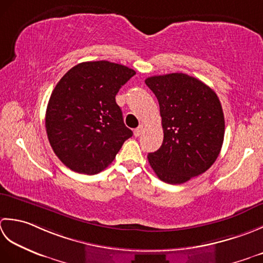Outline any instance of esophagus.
Segmentation results:
<instances>
[{
    "mask_svg": "<svg viewBox=\"0 0 263 263\" xmlns=\"http://www.w3.org/2000/svg\"><path fill=\"white\" fill-rule=\"evenodd\" d=\"M143 126H139V127H137L135 130H134V135H135L136 137H138V136H141L142 135V133H143Z\"/></svg>",
    "mask_w": 263,
    "mask_h": 263,
    "instance_id": "34e87169",
    "label": "esophagus"
}]
</instances>
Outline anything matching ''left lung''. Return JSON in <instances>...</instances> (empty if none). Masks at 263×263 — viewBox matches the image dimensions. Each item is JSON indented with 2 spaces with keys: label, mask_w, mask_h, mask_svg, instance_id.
I'll list each match as a JSON object with an SVG mask.
<instances>
[{
  "label": "left lung",
  "mask_w": 263,
  "mask_h": 263,
  "mask_svg": "<svg viewBox=\"0 0 263 263\" xmlns=\"http://www.w3.org/2000/svg\"><path fill=\"white\" fill-rule=\"evenodd\" d=\"M145 84L157 96L162 118V145L147 155L155 175L175 185L205 173L220 153L224 135L217 94L181 72L148 77Z\"/></svg>",
  "instance_id": "obj_1"
}]
</instances>
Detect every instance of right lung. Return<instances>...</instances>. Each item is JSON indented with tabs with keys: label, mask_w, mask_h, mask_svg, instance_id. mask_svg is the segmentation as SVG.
<instances>
[{
	"label": "right lung",
	"mask_w": 263,
	"mask_h": 263,
	"mask_svg": "<svg viewBox=\"0 0 263 263\" xmlns=\"http://www.w3.org/2000/svg\"><path fill=\"white\" fill-rule=\"evenodd\" d=\"M135 73L122 64L88 61L72 67L57 84L45 127L53 151L66 167L79 174H99L133 136L116 95Z\"/></svg>",
	"instance_id": "obj_1"
}]
</instances>
